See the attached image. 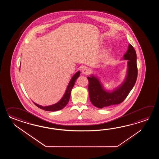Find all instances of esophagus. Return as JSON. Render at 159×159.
<instances>
[{
    "mask_svg": "<svg viewBox=\"0 0 159 159\" xmlns=\"http://www.w3.org/2000/svg\"><path fill=\"white\" fill-rule=\"evenodd\" d=\"M90 72V70L88 69V68H84L82 69V73L84 74V75H88Z\"/></svg>",
    "mask_w": 159,
    "mask_h": 159,
    "instance_id": "obj_1",
    "label": "esophagus"
}]
</instances>
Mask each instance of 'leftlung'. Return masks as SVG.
Here are the masks:
<instances>
[{"mask_svg":"<svg viewBox=\"0 0 159 159\" xmlns=\"http://www.w3.org/2000/svg\"><path fill=\"white\" fill-rule=\"evenodd\" d=\"M123 59L128 60L126 77L120 86L112 91H106L96 77L93 75L88 77L90 100L95 107L102 108L118 105L125 99L134 86L138 77V68L136 51L131 44H129Z\"/></svg>","mask_w":159,"mask_h":159,"instance_id":"1","label":"left lung"}]
</instances>
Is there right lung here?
<instances>
[{
	"instance_id": "obj_1",
	"label": "right lung",
	"mask_w": 159,
	"mask_h": 159,
	"mask_svg": "<svg viewBox=\"0 0 159 159\" xmlns=\"http://www.w3.org/2000/svg\"><path fill=\"white\" fill-rule=\"evenodd\" d=\"M80 71H78L73 76L71 80L70 81V82L69 83L68 87L65 91L64 96L60 99V101L58 102L57 103L51 105V106H44V107L41 106V105H37L34 102V105H36L39 108L43 109L45 111H56L60 110L61 109H62L65 106H66L68 104L69 99H70V97L71 89H72V88H73L75 82L77 80V79L78 78V77L80 76Z\"/></svg>"
}]
</instances>
